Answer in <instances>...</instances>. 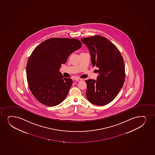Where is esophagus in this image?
<instances>
[{
	"mask_svg": "<svg viewBox=\"0 0 155 155\" xmlns=\"http://www.w3.org/2000/svg\"><path fill=\"white\" fill-rule=\"evenodd\" d=\"M75 80L77 81H78V82H80V81H82V79L81 78H77L75 79Z\"/></svg>",
	"mask_w": 155,
	"mask_h": 155,
	"instance_id": "esophagus-1",
	"label": "esophagus"
}]
</instances>
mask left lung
Returning a JSON list of instances; mask_svg holds the SVG:
<instances>
[{
  "instance_id": "left-lung-1",
  "label": "left lung",
  "mask_w": 155,
  "mask_h": 155,
  "mask_svg": "<svg viewBox=\"0 0 155 155\" xmlns=\"http://www.w3.org/2000/svg\"><path fill=\"white\" fill-rule=\"evenodd\" d=\"M89 50L92 65L98 68L97 80L88 79L86 97L95 105L112 101L122 88L125 74L122 56L115 45L103 36L94 35L81 39Z\"/></svg>"
}]
</instances>
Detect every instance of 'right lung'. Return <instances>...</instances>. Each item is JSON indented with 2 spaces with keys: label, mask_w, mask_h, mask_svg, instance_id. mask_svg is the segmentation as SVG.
Returning a JSON list of instances; mask_svg holds the SVG:
<instances>
[{
  "label": "right lung",
  "mask_w": 155,
  "mask_h": 155,
  "mask_svg": "<svg viewBox=\"0 0 155 155\" xmlns=\"http://www.w3.org/2000/svg\"><path fill=\"white\" fill-rule=\"evenodd\" d=\"M81 44L76 38H55L44 41L33 50L26 67L27 81L40 103L54 107L65 100L73 80L64 78L59 69Z\"/></svg>",
  "instance_id": "right-lung-1"
}]
</instances>
